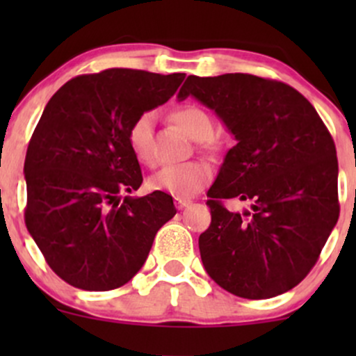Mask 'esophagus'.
Instances as JSON below:
<instances>
[{
  "label": "esophagus",
  "mask_w": 356,
  "mask_h": 356,
  "mask_svg": "<svg viewBox=\"0 0 356 356\" xmlns=\"http://www.w3.org/2000/svg\"><path fill=\"white\" fill-rule=\"evenodd\" d=\"M191 206V201L189 199H181V197H175V207L177 209H184V207Z\"/></svg>",
  "instance_id": "1"
}]
</instances>
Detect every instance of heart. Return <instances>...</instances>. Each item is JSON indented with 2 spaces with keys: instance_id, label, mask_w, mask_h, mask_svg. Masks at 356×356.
Returning <instances> with one entry per match:
<instances>
[{
  "instance_id": "1",
  "label": "heart",
  "mask_w": 356,
  "mask_h": 356,
  "mask_svg": "<svg viewBox=\"0 0 356 356\" xmlns=\"http://www.w3.org/2000/svg\"><path fill=\"white\" fill-rule=\"evenodd\" d=\"M172 118L182 127L184 132L191 138L197 140L207 150L218 149V140L212 137L214 122L212 117L199 105L186 104L172 112ZM130 150L138 162L152 165L154 157V113L144 112L130 125L127 134ZM212 181V169L206 162L192 161L184 164L162 167L159 172L150 177L149 186L154 191L167 192L175 197H192Z\"/></svg>"
}]
</instances>
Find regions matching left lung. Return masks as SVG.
Instances as JSON below:
<instances>
[{
	"mask_svg": "<svg viewBox=\"0 0 356 356\" xmlns=\"http://www.w3.org/2000/svg\"><path fill=\"white\" fill-rule=\"evenodd\" d=\"M214 110L234 136L207 192L211 226L199 236L207 275L239 298L289 291L316 264L340 216L332 134L298 90L248 73L187 76L179 92ZM224 198L252 202L231 213Z\"/></svg>",
	"mask_w": 356,
	"mask_h": 356,
	"instance_id": "8db88e82",
	"label": "left lung"
}]
</instances>
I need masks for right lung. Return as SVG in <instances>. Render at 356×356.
I'll return each instance as SVG.
<instances>
[{"label": "right lung", "instance_id": "1", "mask_svg": "<svg viewBox=\"0 0 356 356\" xmlns=\"http://www.w3.org/2000/svg\"><path fill=\"white\" fill-rule=\"evenodd\" d=\"M184 79L108 68L67 81L44 107L24 159V222L68 284L110 291L129 283L177 212L165 192L124 201L122 194L144 181L127 140L130 125L165 104Z\"/></svg>", "mask_w": 356, "mask_h": 356}]
</instances>
